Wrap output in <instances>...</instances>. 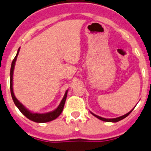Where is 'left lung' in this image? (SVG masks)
<instances>
[{
    "instance_id": "obj_1",
    "label": "left lung",
    "mask_w": 151,
    "mask_h": 151,
    "mask_svg": "<svg viewBox=\"0 0 151 151\" xmlns=\"http://www.w3.org/2000/svg\"><path fill=\"white\" fill-rule=\"evenodd\" d=\"M134 108H135V107H134ZM134 108H133V109H134ZM133 110H130V112H128V113H127V114H124V116H120V117H118V118H115V119H105V118H102V117H101V116H97V115L94 114V113H91V112H90V113H91L93 115V116H96V118H98L99 119L101 120V121H104V122H119V121H121L122 119H124V118H126V117H127V116H128V115L130 114V113H131L132 111H133Z\"/></svg>"
}]
</instances>
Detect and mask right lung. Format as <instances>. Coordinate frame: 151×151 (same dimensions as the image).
Here are the masks:
<instances>
[{
	"instance_id": "obj_1",
	"label": "right lung",
	"mask_w": 151,
	"mask_h": 151,
	"mask_svg": "<svg viewBox=\"0 0 151 151\" xmlns=\"http://www.w3.org/2000/svg\"><path fill=\"white\" fill-rule=\"evenodd\" d=\"M20 48L18 49V52H17V54L15 55V58L13 59L12 62V65H11V70H10V91H11V95H12V98L13 100L14 103L16 105V107L19 109L20 111L31 121H33L35 122L38 123H44V122H48L52 121V120L55 119L56 118H58L60 116V114L61 113V112L63 111V109H64V104H65L66 99H67V92L68 90H67L64 96V98L61 100V103L58 105V107H57L55 110H54L53 111L49 112V113H32L29 110H27L19 101L16 99V97L14 95L13 92V88H12V79H13V71H14V67H15V61H16L17 57H18V53H19Z\"/></svg>"
}]
</instances>
